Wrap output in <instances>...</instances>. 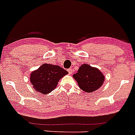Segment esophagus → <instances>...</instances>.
I'll use <instances>...</instances> for the list:
<instances>
[{
  "label": "esophagus",
  "instance_id": "1",
  "mask_svg": "<svg viewBox=\"0 0 135 135\" xmlns=\"http://www.w3.org/2000/svg\"><path fill=\"white\" fill-rule=\"evenodd\" d=\"M68 71L69 73V74H72V73L74 72V69L71 68V69H68Z\"/></svg>",
  "mask_w": 135,
  "mask_h": 135
}]
</instances>
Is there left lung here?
<instances>
[{
    "label": "left lung",
    "instance_id": "1",
    "mask_svg": "<svg viewBox=\"0 0 135 135\" xmlns=\"http://www.w3.org/2000/svg\"><path fill=\"white\" fill-rule=\"evenodd\" d=\"M74 78L79 87L85 92L92 93L100 87L104 81V76L99 70L88 64L81 65Z\"/></svg>",
    "mask_w": 135,
    "mask_h": 135
}]
</instances>
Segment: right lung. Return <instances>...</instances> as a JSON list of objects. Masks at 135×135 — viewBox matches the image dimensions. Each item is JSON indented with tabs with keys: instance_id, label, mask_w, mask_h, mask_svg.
Returning a JSON list of instances; mask_svg holds the SVG:
<instances>
[{
	"instance_id": "obj_1",
	"label": "right lung",
	"mask_w": 135,
	"mask_h": 135,
	"mask_svg": "<svg viewBox=\"0 0 135 135\" xmlns=\"http://www.w3.org/2000/svg\"><path fill=\"white\" fill-rule=\"evenodd\" d=\"M67 74V71L59 66L44 64L31 74V84L38 93L47 94L56 88L59 80Z\"/></svg>"
}]
</instances>
